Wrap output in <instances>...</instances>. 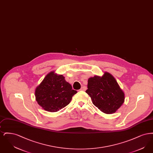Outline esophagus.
<instances>
[{
	"label": "esophagus",
	"mask_w": 153,
	"mask_h": 153,
	"mask_svg": "<svg viewBox=\"0 0 153 153\" xmlns=\"http://www.w3.org/2000/svg\"><path fill=\"white\" fill-rule=\"evenodd\" d=\"M86 89H87V87H86L85 86H82V87L81 88V89H80L81 91H86Z\"/></svg>",
	"instance_id": "34e87169"
}]
</instances>
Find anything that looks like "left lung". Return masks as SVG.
Masks as SVG:
<instances>
[{
	"mask_svg": "<svg viewBox=\"0 0 153 153\" xmlns=\"http://www.w3.org/2000/svg\"><path fill=\"white\" fill-rule=\"evenodd\" d=\"M85 92L95 106L107 114L115 112L124 102L123 92L115 78L107 72L102 77L95 76L89 78Z\"/></svg>",
	"mask_w": 153,
	"mask_h": 153,
	"instance_id": "8db88e82",
	"label": "left lung"
}]
</instances>
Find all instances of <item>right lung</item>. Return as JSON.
Instances as JSON below:
<instances>
[{
    "label": "right lung",
    "mask_w": 153,
    "mask_h": 153,
    "mask_svg": "<svg viewBox=\"0 0 153 153\" xmlns=\"http://www.w3.org/2000/svg\"><path fill=\"white\" fill-rule=\"evenodd\" d=\"M77 92L72 89L62 75L48 73L36 89L38 104L49 112H57L68 105Z\"/></svg>",
    "instance_id": "obj_1"
}]
</instances>
